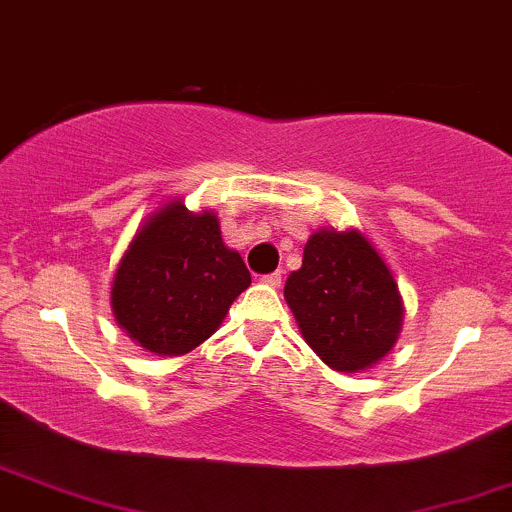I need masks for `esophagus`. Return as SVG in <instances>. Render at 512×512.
<instances>
[{"label":"esophagus","instance_id":"obj_1","mask_svg":"<svg viewBox=\"0 0 512 512\" xmlns=\"http://www.w3.org/2000/svg\"><path fill=\"white\" fill-rule=\"evenodd\" d=\"M262 284H267V286H274V289H279V286H282V272H272V274H265V277H262Z\"/></svg>","mask_w":512,"mask_h":512}]
</instances>
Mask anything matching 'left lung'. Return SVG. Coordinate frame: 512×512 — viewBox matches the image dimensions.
<instances>
[{
    "label": "left lung",
    "mask_w": 512,
    "mask_h": 512,
    "mask_svg": "<svg viewBox=\"0 0 512 512\" xmlns=\"http://www.w3.org/2000/svg\"><path fill=\"white\" fill-rule=\"evenodd\" d=\"M284 299L303 340L335 372H362L396 345L403 323L398 284L357 230H318L289 274Z\"/></svg>",
    "instance_id": "left-lung-1"
}]
</instances>
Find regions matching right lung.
I'll return each instance as SVG.
<instances>
[{"label":"right lung","mask_w":512,"mask_h":512,"mask_svg":"<svg viewBox=\"0 0 512 512\" xmlns=\"http://www.w3.org/2000/svg\"><path fill=\"white\" fill-rule=\"evenodd\" d=\"M247 286L250 272L243 257L223 245L218 218L172 201L143 223L123 252L111 308L140 347L177 357L216 333Z\"/></svg>","instance_id":"add662e5"}]
</instances>
